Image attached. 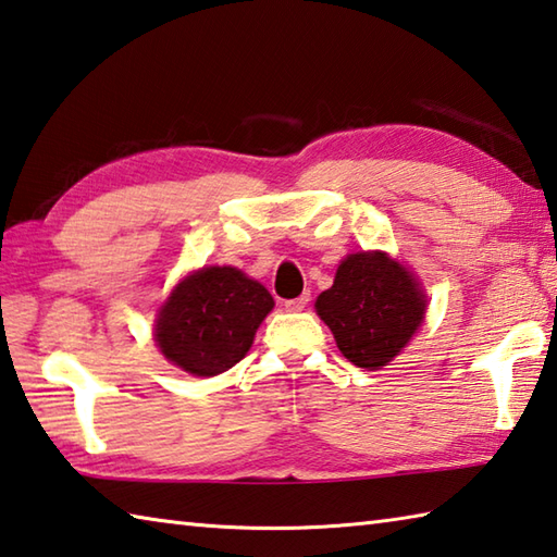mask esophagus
<instances>
[{
  "label": "esophagus",
  "instance_id": "esophagus-1",
  "mask_svg": "<svg viewBox=\"0 0 557 557\" xmlns=\"http://www.w3.org/2000/svg\"><path fill=\"white\" fill-rule=\"evenodd\" d=\"M311 301V294L309 292H304L301 297H297V299H289V301H285V309L287 311H304V307H307V304Z\"/></svg>",
  "mask_w": 557,
  "mask_h": 557
}]
</instances>
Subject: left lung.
I'll list each match as a JSON object with an SVG mask.
<instances>
[{"label":"left lung","instance_id":"1","mask_svg":"<svg viewBox=\"0 0 557 557\" xmlns=\"http://www.w3.org/2000/svg\"><path fill=\"white\" fill-rule=\"evenodd\" d=\"M428 297L418 277L384 250H362L337 265L333 287L319 294L315 313L337 350L355 367H386L418 333Z\"/></svg>","mask_w":557,"mask_h":557}]
</instances>
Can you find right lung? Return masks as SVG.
<instances>
[{
    "label": "right lung",
    "instance_id": "add662e5",
    "mask_svg": "<svg viewBox=\"0 0 557 557\" xmlns=\"http://www.w3.org/2000/svg\"><path fill=\"white\" fill-rule=\"evenodd\" d=\"M272 307L270 292L246 272L232 265L200 268L161 304L154 341L183 372L216 376L246 357Z\"/></svg>",
    "mask_w": 557,
    "mask_h": 557
}]
</instances>
